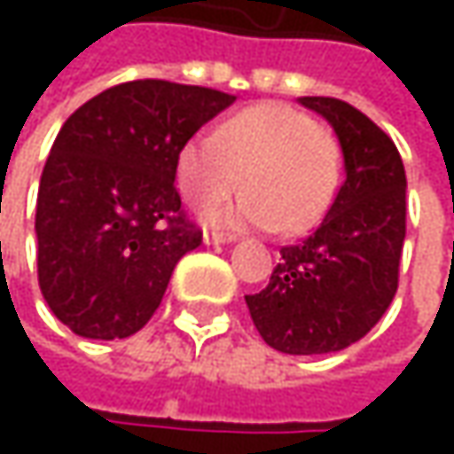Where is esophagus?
I'll use <instances>...</instances> for the list:
<instances>
[{
    "label": "esophagus",
    "mask_w": 454,
    "mask_h": 454,
    "mask_svg": "<svg viewBox=\"0 0 454 454\" xmlns=\"http://www.w3.org/2000/svg\"><path fill=\"white\" fill-rule=\"evenodd\" d=\"M233 233H223V231H205V244H223L231 241Z\"/></svg>",
    "instance_id": "34e87169"
}]
</instances>
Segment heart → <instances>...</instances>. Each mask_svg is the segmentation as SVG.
<instances>
[{
  "mask_svg": "<svg viewBox=\"0 0 454 454\" xmlns=\"http://www.w3.org/2000/svg\"><path fill=\"white\" fill-rule=\"evenodd\" d=\"M339 170V144L313 115L262 102L228 115L215 134L189 138L178 152L176 181L192 205L207 207L233 194L244 173L247 192L213 210V223L305 233L325 215Z\"/></svg>",
  "mask_w": 454,
  "mask_h": 454,
  "instance_id": "1",
  "label": "heart"
}]
</instances>
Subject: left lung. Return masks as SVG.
<instances>
[{"mask_svg":"<svg viewBox=\"0 0 454 454\" xmlns=\"http://www.w3.org/2000/svg\"><path fill=\"white\" fill-rule=\"evenodd\" d=\"M300 102L336 131L347 178L323 223L284 247L268 286L244 300L265 344L325 355L363 339L397 294L408 178L395 141L368 115L333 97Z\"/></svg>","mask_w":454,"mask_h":454,"instance_id":"8db88e82","label":"left lung"}]
</instances>
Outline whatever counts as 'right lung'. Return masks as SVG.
I'll return each mask as SVG.
<instances>
[{"instance_id": "obj_1", "label": "right lung", "mask_w": 454, "mask_h": 454, "mask_svg": "<svg viewBox=\"0 0 454 454\" xmlns=\"http://www.w3.org/2000/svg\"><path fill=\"white\" fill-rule=\"evenodd\" d=\"M231 94L157 78L81 105L46 157L36 268L46 305L73 333L126 339L162 302L176 262L202 244L181 207V146Z\"/></svg>"}]
</instances>
